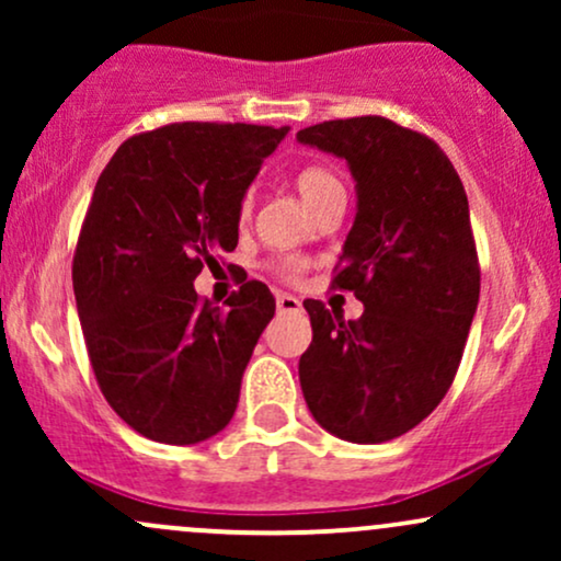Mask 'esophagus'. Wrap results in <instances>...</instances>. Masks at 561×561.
Here are the masks:
<instances>
[{"mask_svg":"<svg viewBox=\"0 0 561 561\" xmlns=\"http://www.w3.org/2000/svg\"><path fill=\"white\" fill-rule=\"evenodd\" d=\"M276 308H279V313H298L302 306H300V300L295 298V295L276 293Z\"/></svg>","mask_w":561,"mask_h":561,"instance_id":"1","label":"esophagus"}]
</instances>
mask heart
I'll return each instance as SVG.
<instances>
[{
    "mask_svg": "<svg viewBox=\"0 0 561 561\" xmlns=\"http://www.w3.org/2000/svg\"><path fill=\"white\" fill-rule=\"evenodd\" d=\"M295 190L300 192L302 203H306L308 208L317 210L327 197L334 195V192H343V184H340L337 176H334L330 169H324V165H306V169H300L298 173H295ZM250 208H253V197L244 195L240 203L242 221L250 216ZM272 272L279 274L282 279L295 282V279H300L302 272H306V261H300V259L274 261Z\"/></svg>",
    "mask_w": 561,
    "mask_h": 561,
    "instance_id": "1",
    "label": "heart"
}]
</instances>
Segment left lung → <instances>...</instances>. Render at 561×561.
Wrapping results in <instances>:
<instances>
[{
  "label": "left lung",
  "instance_id": "obj_1",
  "mask_svg": "<svg viewBox=\"0 0 561 561\" xmlns=\"http://www.w3.org/2000/svg\"><path fill=\"white\" fill-rule=\"evenodd\" d=\"M302 145L345 158L358 214L332 287L364 302L345 321L302 300L313 340L300 388L313 420L351 443L409 433L443 401L480 300L465 184L427 134L382 115L300 128Z\"/></svg>",
  "mask_w": 561,
  "mask_h": 561
}]
</instances>
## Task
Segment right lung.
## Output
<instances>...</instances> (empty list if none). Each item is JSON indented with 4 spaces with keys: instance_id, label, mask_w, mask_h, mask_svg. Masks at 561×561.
I'll use <instances>...</instances> for the list:
<instances>
[{
    "instance_id": "obj_1",
    "label": "right lung",
    "mask_w": 561,
    "mask_h": 561,
    "mask_svg": "<svg viewBox=\"0 0 561 561\" xmlns=\"http://www.w3.org/2000/svg\"><path fill=\"white\" fill-rule=\"evenodd\" d=\"M285 134L160 126L128 137L96 179L73 253L76 308L102 396L150 440L190 446L234 416L274 295L250 279L218 308L192 282L237 248L244 190Z\"/></svg>"
}]
</instances>
